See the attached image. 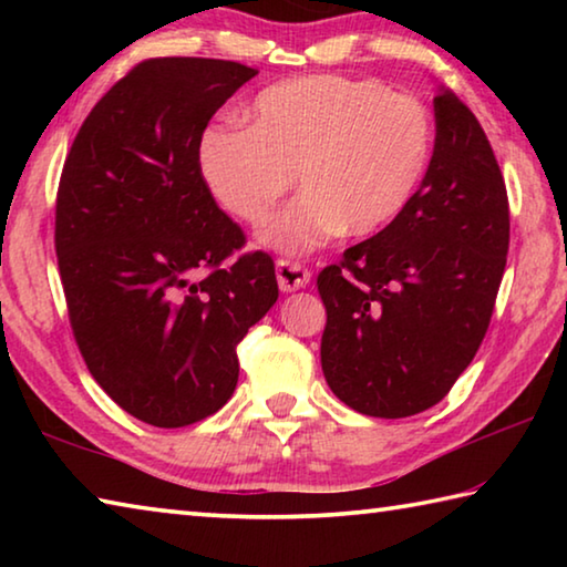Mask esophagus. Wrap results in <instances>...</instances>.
I'll return each mask as SVG.
<instances>
[{
    "label": "esophagus",
    "mask_w": 567,
    "mask_h": 567,
    "mask_svg": "<svg viewBox=\"0 0 567 567\" xmlns=\"http://www.w3.org/2000/svg\"><path fill=\"white\" fill-rule=\"evenodd\" d=\"M277 282L282 292H295L310 282V270L292 260H277Z\"/></svg>",
    "instance_id": "obj_1"
}]
</instances>
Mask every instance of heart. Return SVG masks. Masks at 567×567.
Masks as SVG:
<instances>
[{"label": "heart", "instance_id": "obj_1", "mask_svg": "<svg viewBox=\"0 0 567 567\" xmlns=\"http://www.w3.org/2000/svg\"><path fill=\"white\" fill-rule=\"evenodd\" d=\"M433 142L430 110L412 94L378 80L307 74L257 94L249 127H207L197 162L219 207L243 223H262L295 175L302 195L267 223L262 243L310 252L342 233L372 237L395 225Z\"/></svg>", "mask_w": 567, "mask_h": 567}]
</instances>
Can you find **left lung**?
<instances>
[{
	"mask_svg": "<svg viewBox=\"0 0 567 567\" xmlns=\"http://www.w3.org/2000/svg\"><path fill=\"white\" fill-rule=\"evenodd\" d=\"M511 245V207L491 142L450 90L435 97V150L395 225L318 275L330 390L370 417L437 405L491 324Z\"/></svg>",
	"mask_w": 567,
	"mask_h": 567,
	"instance_id": "8db88e82",
	"label": "left lung"
}]
</instances>
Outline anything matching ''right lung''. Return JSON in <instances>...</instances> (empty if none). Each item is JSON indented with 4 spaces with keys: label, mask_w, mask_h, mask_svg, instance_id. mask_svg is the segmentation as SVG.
<instances>
[{
    "label": "right lung",
    "mask_w": 567,
    "mask_h": 567,
    "mask_svg": "<svg viewBox=\"0 0 567 567\" xmlns=\"http://www.w3.org/2000/svg\"><path fill=\"white\" fill-rule=\"evenodd\" d=\"M257 70L155 56L76 132L56 189L54 249L92 378L142 422L185 427L235 392L237 344L277 302L272 257L245 247L199 175L207 122Z\"/></svg>",
    "instance_id": "right-lung-1"
}]
</instances>
